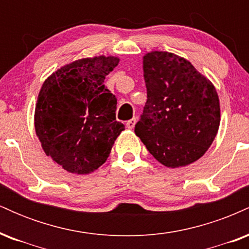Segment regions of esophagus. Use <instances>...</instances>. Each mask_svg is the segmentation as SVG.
Listing matches in <instances>:
<instances>
[{
    "label": "esophagus",
    "mask_w": 249,
    "mask_h": 249,
    "mask_svg": "<svg viewBox=\"0 0 249 249\" xmlns=\"http://www.w3.org/2000/svg\"><path fill=\"white\" fill-rule=\"evenodd\" d=\"M136 122H137L136 118H132V119H130V121H127L126 122V127L127 128H133L134 125H136Z\"/></svg>",
    "instance_id": "1"
}]
</instances>
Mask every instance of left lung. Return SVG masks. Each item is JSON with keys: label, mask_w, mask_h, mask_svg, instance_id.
I'll return each instance as SVG.
<instances>
[{"label": "left lung", "mask_w": 249, "mask_h": 249, "mask_svg": "<svg viewBox=\"0 0 249 249\" xmlns=\"http://www.w3.org/2000/svg\"><path fill=\"white\" fill-rule=\"evenodd\" d=\"M142 68L147 101L134 132L165 166L198 160L218 133L215 88L190 62L166 51L145 55Z\"/></svg>", "instance_id": "8db88e82"}]
</instances>
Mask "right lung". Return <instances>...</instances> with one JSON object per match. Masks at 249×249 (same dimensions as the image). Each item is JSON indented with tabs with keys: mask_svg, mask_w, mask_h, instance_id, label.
Listing matches in <instances>:
<instances>
[{
	"mask_svg": "<svg viewBox=\"0 0 249 249\" xmlns=\"http://www.w3.org/2000/svg\"><path fill=\"white\" fill-rule=\"evenodd\" d=\"M117 57L83 58L43 83L35 130L43 150L68 172L88 174L105 162L124 124L116 119L117 98L104 79Z\"/></svg>",
	"mask_w": 249,
	"mask_h": 249,
	"instance_id": "right-lung-1",
	"label": "right lung"
}]
</instances>
